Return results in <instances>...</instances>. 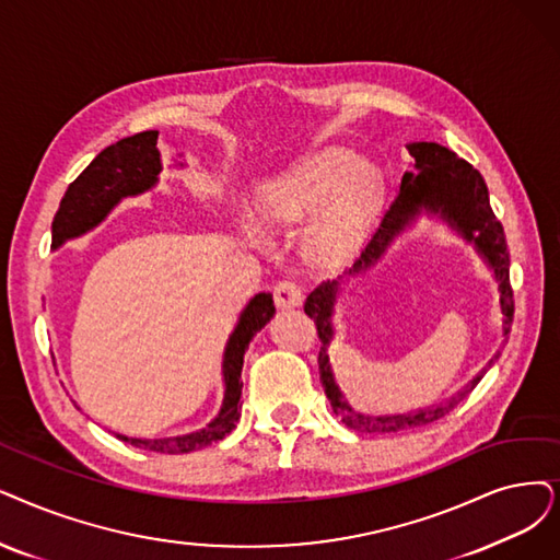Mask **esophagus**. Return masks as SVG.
Returning <instances> with one entry per match:
<instances>
[{
  "instance_id": "obj_1",
  "label": "esophagus",
  "mask_w": 560,
  "mask_h": 560,
  "mask_svg": "<svg viewBox=\"0 0 560 560\" xmlns=\"http://www.w3.org/2000/svg\"><path fill=\"white\" fill-rule=\"evenodd\" d=\"M273 299L278 307H299L303 303V289L301 284L292 282V280H282L276 284L273 289Z\"/></svg>"
}]
</instances>
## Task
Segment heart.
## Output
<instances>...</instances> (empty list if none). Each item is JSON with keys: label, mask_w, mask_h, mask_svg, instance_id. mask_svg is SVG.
<instances>
[{"label": "heart", "mask_w": 560, "mask_h": 560, "mask_svg": "<svg viewBox=\"0 0 560 560\" xmlns=\"http://www.w3.org/2000/svg\"><path fill=\"white\" fill-rule=\"evenodd\" d=\"M382 199L384 184L376 170L361 167L353 151L324 149L268 178L259 190L257 209L268 225H305L307 259L330 268L361 250ZM260 219L255 213L245 215V232L259 248H268L271 234Z\"/></svg>", "instance_id": "heart-1"}]
</instances>
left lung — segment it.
Segmentation results:
<instances>
[{"label":"left lung","mask_w":560,"mask_h":560,"mask_svg":"<svg viewBox=\"0 0 560 560\" xmlns=\"http://www.w3.org/2000/svg\"><path fill=\"white\" fill-rule=\"evenodd\" d=\"M409 153L416 161L413 172H405L399 184V192L395 202L386 211L382 225L374 232L372 241L363 255L355 259V264L349 268L347 276L365 273L378 259L384 257L388 245L411 228L420 215H432L443 220L453 232H457L466 243H471L476 253L482 257V261L494 271V280L499 282V303L503 312V338L508 340L510 324H512V289H510V253L503 234V225L497 220L494 211L489 207V192L485 178L480 172L462 161L459 155L451 149H445L436 142H409ZM342 287V278L322 282L315 292H312L305 301V315L315 319L317 332L322 340L319 349V378L324 393L330 401L332 413L338 416L349 430L368 432V434H390L401 430H413L430 424L445 413H451L459 401L471 393L485 372L494 365L501 351L489 358V363L468 382L462 386L453 397H448L441 405L422 407L407 413H388V416H372L353 409L345 393L340 390L338 382L328 361V347L335 338V303H338V294Z\"/></svg>","instance_id":"left-lung-1"}]
</instances>
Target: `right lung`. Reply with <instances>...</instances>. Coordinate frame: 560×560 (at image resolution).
Listing matches in <instances>:
<instances>
[{
	"label": "right lung",
	"mask_w": 560,
	"mask_h": 560,
	"mask_svg": "<svg viewBox=\"0 0 560 560\" xmlns=\"http://www.w3.org/2000/svg\"><path fill=\"white\" fill-rule=\"evenodd\" d=\"M184 165V163H178ZM161 151H159V130H144L138 136L119 140L103 149L89 167L75 178V182L61 197V205L52 220V250L61 248L66 241L84 236L98 228L121 199L138 197L159 184L161 174ZM276 315V305L271 294H255L250 303L241 310L238 322L222 353V384H225V397L218 416L207 428L188 432L182 436L163 439H132L117 434L121 441L136 445V448L163 453V455H184L225 439L241 418V370L243 355L255 335L271 322Z\"/></svg>",
	"instance_id": "obj_1"
}]
</instances>
